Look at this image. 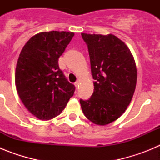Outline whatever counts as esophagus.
<instances>
[{
	"label": "esophagus",
	"instance_id": "esophagus-1",
	"mask_svg": "<svg viewBox=\"0 0 160 160\" xmlns=\"http://www.w3.org/2000/svg\"><path fill=\"white\" fill-rule=\"evenodd\" d=\"M74 86H75L76 87H78V86H79V81H76L75 82H74Z\"/></svg>",
	"mask_w": 160,
	"mask_h": 160
}]
</instances>
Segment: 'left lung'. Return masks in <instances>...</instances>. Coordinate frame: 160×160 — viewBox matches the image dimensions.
<instances>
[{
    "label": "left lung",
    "mask_w": 160,
    "mask_h": 160,
    "mask_svg": "<svg viewBox=\"0 0 160 160\" xmlns=\"http://www.w3.org/2000/svg\"><path fill=\"white\" fill-rule=\"evenodd\" d=\"M90 56L94 93L80 99L85 116L98 125L119 118L132 99L137 81L135 60L123 42L112 34L82 33Z\"/></svg>",
    "instance_id": "8db88e82"
}]
</instances>
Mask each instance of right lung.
Instances as JSON below:
<instances>
[{"instance_id":"add662e5","label":"right lung","mask_w":160,"mask_h":160,"mask_svg":"<svg viewBox=\"0 0 160 160\" xmlns=\"http://www.w3.org/2000/svg\"><path fill=\"white\" fill-rule=\"evenodd\" d=\"M74 33L42 32L29 39L17 63L15 83L18 95L37 118L49 120L61 114L73 95L75 87L68 82L58 66Z\"/></svg>"}]
</instances>
